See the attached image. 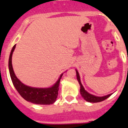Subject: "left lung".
<instances>
[{
	"instance_id": "obj_1",
	"label": "left lung",
	"mask_w": 128,
	"mask_h": 128,
	"mask_svg": "<svg viewBox=\"0 0 128 128\" xmlns=\"http://www.w3.org/2000/svg\"><path fill=\"white\" fill-rule=\"evenodd\" d=\"M76 77H77V80H78V82L80 85V94L83 97L86 101L88 102H92V103H96V102H100L104 101L106 99H107L108 98H109L110 96L112 94H108L107 96H102V97H98V96H94L92 94H90L87 91H86L84 88L83 87L82 83L80 82V75H79V73L77 71V70H76Z\"/></svg>"
}]
</instances>
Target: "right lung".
<instances>
[{
	"instance_id": "1",
	"label": "right lung",
	"mask_w": 128,
	"mask_h": 128,
	"mask_svg": "<svg viewBox=\"0 0 128 128\" xmlns=\"http://www.w3.org/2000/svg\"><path fill=\"white\" fill-rule=\"evenodd\" d=\"M16 45L13 46L11 50L8 61V68L11 80L13 85L15 87L19 94L26 101L32 102L36 104H42V105H50L55 102L58 97V90H59V84L60 79L63 74L60 75L58 81L52 86V87L47 88H32L22 83L17 78L15 75L12 65V56L15 49Z\"/></svg>"
}]
</instances>
